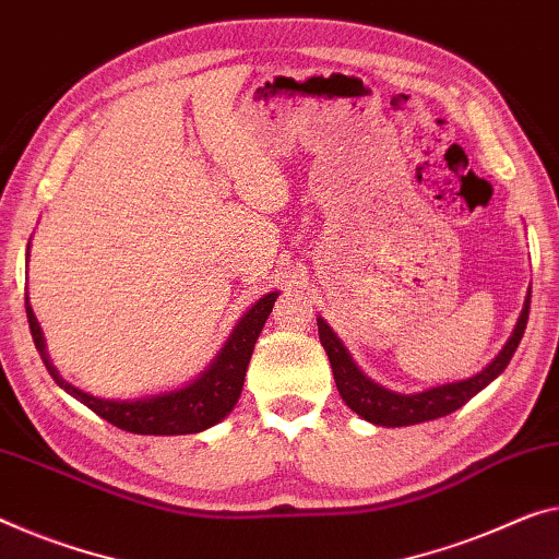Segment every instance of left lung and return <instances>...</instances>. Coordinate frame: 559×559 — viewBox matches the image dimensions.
I'll list each match as a JSON object with an SVG mask.
<instances>
[{
  "mask_svg": "<svg viewBox=\"0 0 559 559\" xmlns=\"http://www.w3.org/2000/svg\"><path fill=\"white\" fill-rule=\"evenodd\" d=\"M527 317H530V295L525 299V307H522V314L518 324H514V332L508 340V345L502 347L500 355H497L492 362L483 369V372L469 377V380L440 384V388H432L417 394H400L388 388H380V384L369 380L362 369L355 365V359H352L347 347L342 345L337 334L330 330V324L324 322L322 317H317V328H320V342L330 357L334 384H337L345 405L372 425L407 427V425L429 423V419L450 415V412L460 409L465 402L475 397L479 390H485L497 374H502V369L510 365L514 349L520 345L522 334H525Z\"/></svg>",
  "mask_w": 559,
  "mask_h": 559,
  "instance_id": "8db88e82",
  "label": "left lung"
}]
</instances>
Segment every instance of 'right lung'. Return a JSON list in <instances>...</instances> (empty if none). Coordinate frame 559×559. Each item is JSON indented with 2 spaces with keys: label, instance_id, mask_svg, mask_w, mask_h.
<instances>
[{
  "label": "right lung",
  "instance_id": "right-lung-1",
  "mask_svg": "<svg viewBox=\"0 0 559 559\" xmlns=\"http://www.w3.org/2000/svg\"><path fill=\"white\" fill-rule=\"evenodd\" d=\"M29 257V254H27ZM277 295L270 292L257 302L250 312H247L235 330H231L229 340L217 355V359L210 365V369L197 377L194 382L187 384L182 390L154 394V397H140V400H102L94 397L90 392L76 390L74 384L62 380L57 367L51 365L47 355L45 337H41L39 322L34 317L27 297V320L32 330V340L37 345L47 372L55 377V382L82 405H87L92 412H97L102 419H107L124 432L134 435H197L202 429L217 425L225 419L231 409H235L239 394H242L245 372L250 365L254 342L267 322L272 312V305Z\"/></svg>",
  "mask_w": 559,
  "mask_h": 559
}]
</instances>
